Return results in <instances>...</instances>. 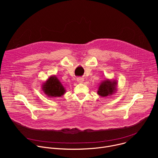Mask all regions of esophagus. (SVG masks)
Masks as SVG:
<instances>
[{"label":"esophagus","instance_id":"1","mask_svg":"<svg viewBox=\"0 0 158 158\" xmlns=\"http://www.w3.org/2000/svg\"><path fill=\"white\" fill-rule=\"evenodd\" d=\"M77 82H79V83H82V82H84V79L82 78V77H78V78L77 79Z\"/></svg>","mask_w":158,"mask_h":158}]
</instances>
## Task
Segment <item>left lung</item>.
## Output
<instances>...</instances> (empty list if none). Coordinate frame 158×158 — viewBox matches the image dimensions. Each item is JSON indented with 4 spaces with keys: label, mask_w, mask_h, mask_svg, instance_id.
<instances>
[{
    "label": "left lung",
    "mask_w": 158,
    "mask_h": 158,
    "mask_svg": "<svg viewBox=\"0 0 158 158\" xmlns=\"http://www.w3.org/2000/svg\"><path fill=\"white\" fill-rule=\"evenodd\" d=\"M118 82L116 80L106 79L99 84L97 94L103 98L112 96L117 91Z\"/></svg>",
    "instance_id": "1"
}]
</instances>
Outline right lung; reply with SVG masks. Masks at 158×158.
<instances>
[{
    "label": "right lung",
    "instance_id": "obj_1",
    "mask_svg": "<svg viewBox=\"0 0 158 158\" xmlns=\"http://www.w3.org/2000/svg\"><path fill=\"white\" fill-rule=\"evenodd\" d=\"M43 93L49 98H59L65 93V89L57 76H51L41 85Z\"/></svg>",
    "mask_w": 158,
    "mask_h": 158
}]
</instances>
